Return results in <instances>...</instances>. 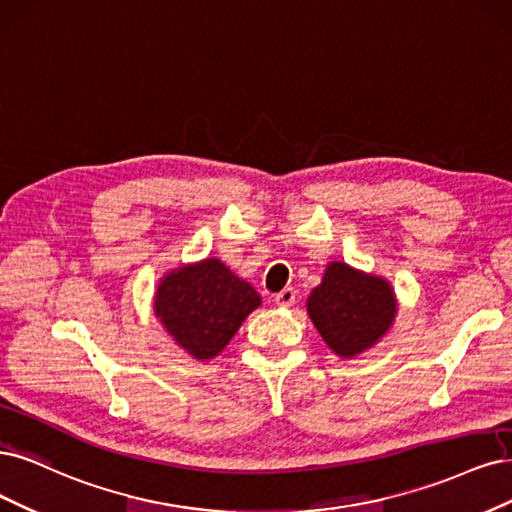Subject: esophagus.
I'll use <instances>...</instances> for the list:
<instances>
[{"instance_id":"esophagus-1","label":"esophagus","mask_w":512,"mask_h":512,"mask_svg":"<svg viewBox=\"0 0 512 512\" xmlns=\"http://www.w3.org/2000/svg\"><path fill=\"white\" fill-rule=\"evenodd\" d=\"M274 302H276L278 306H283V308L293 306V304H295V289L285 287L283 291H278V293L274 295Z\"/></svg>"}]
</instances>
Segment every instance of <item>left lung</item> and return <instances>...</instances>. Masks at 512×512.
Listing matches in <instances>:
<instances>
[{"label": "left lung", "mask_w": 512, "mask_h": 512, "mask_svg": "<svg viewBox=\"0 0 512 512\" xmlns=\"http://www.w3.org/2000/svg\"><path fill=\"white\" fill-rule=\"evenodd\" d=\"M308 315L340 357H355L381 338L395 319V293L385 278L329 263L308 298Z\"/></svg>", "instance_id": "1"}]
</instances>
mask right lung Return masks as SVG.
Wrapping results in <instances>:
<instances>
[{
    "label": "right lung",
    "instance_id": "1",
    "mask_svg": "<svg viewBox=\"0 0 512 512\" xmlns=\"http://www.w3.org/2000/svg\"><path fill=\"white\" fill-rule=\"evenodd\" d=\"M261 304L257 291L219 259L178 268L161 280L155 315L195 359H212Z\"/></svg>",
    "mask_w": 512,
    "mask_h": 512
}]
</instances>
